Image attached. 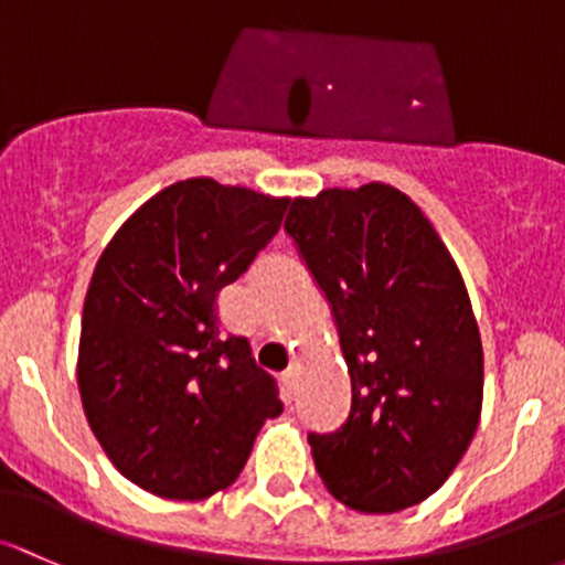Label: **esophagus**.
Wrapping results in <instances>:
<instances>
[{
  "label": "esophagus",
  "instance_id": "esophagus-1",
  "mask_svg": "<svg viewBox=\"0 0 565 565\" xmlns=\"http://www.w3.org/2000/svg\"><path fill=\"white\" fill-rule=\"evenodd\" d=\"M298 376H300V362H298V360H295V362H292V365H289V367H287V373H284V382H287V384H289V387H292V384H295V382H298Z\"/></svg>",
  "mask_w": 565,
  "mask_h": 565
}]
</instances>
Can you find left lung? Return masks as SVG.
Instances as JSON below:
<instances>
[{
  "mask_svg": "<svg viewBox=\"0 0 565 565\" xmlns=\"http://www.w3.org/2000/svg\"><path fill=\"white\" fill-rule=\"evenodd\" d=\"M284 230L330 302L352 376L347 423L308 433L319 477L365 514L423 503L482 414V338L455 259L425 213L376 181L292 200Z\"/></svg>",
  "mask_w": 565,
  "mask_h": 565,
  "instance_id": "1",
  "label": "left lung"
}]
</instances>
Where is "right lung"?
<instances>
[{"instance_id":"right-lung-1","label":"right lung","mask_w":565,"mask_h":565,"mask_svg":"<svg viewBox=\"0 0 565 565\" xmlns=\"http://www.w3.org/2000/svg\"><path fill=\"white\" fill-rule=\"evenodd\" d=\"M289 200L213 178L153 194L121 224L83 302L78 390L113 466L159 498L200 501L237 479L265 419L273 376L216 298L281 227Z\"/></svg>"}]
</instances>
